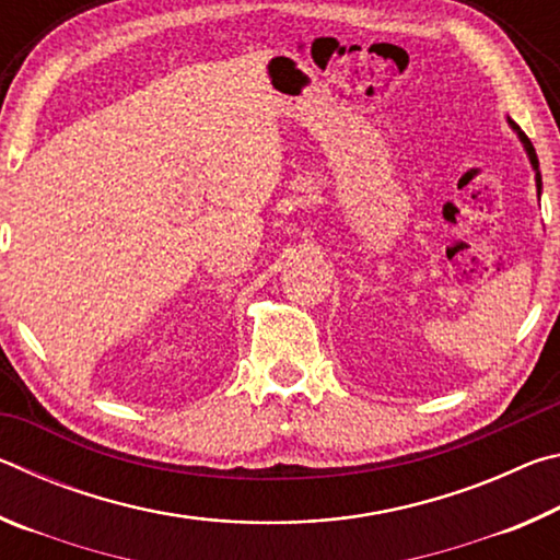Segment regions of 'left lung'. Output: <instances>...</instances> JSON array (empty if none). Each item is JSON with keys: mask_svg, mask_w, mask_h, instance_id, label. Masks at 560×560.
Here are the masks:
<instances>
[{"mask_svg": "<svg viewBox=\"0 0 560 560\" xmlns=\"http://www.w3.org/2000/svg\"><path fill=\"white\" fill-rule=\"evenodd\" d=\"M509 120V126H511V130L516 132L518 136V140H521V145H524V150H526V155H528V163H530V167H534V173H536V192L541 195V170H538V158H536V150H534V145H530V140L524 136V130H521L514 120L511 118H506Z\"/></svg>", "mask_w": 560, "mask_h": 560, "instance_id": "8db88e82", "label": "left lung"}]
</instances>
